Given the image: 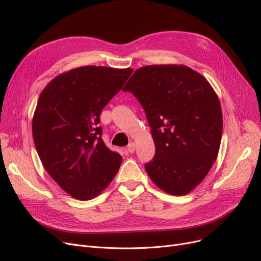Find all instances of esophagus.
<instances>
[{"label": "esophagus", "instance_id": "obj_1", "mask_svg": "<svg viewBox=\"0 0 261 261\" xmlns=\"http://www.w3.org/2000/svg\"><path fill=\"white\" fill-rule=\"evenodd\" d=\"M127 150H128L129 153H133L135 151V144L134 143H130L128 148H127Z\"/></svg>", "mask_w": 261, "mask_h": 261}]
</instances>
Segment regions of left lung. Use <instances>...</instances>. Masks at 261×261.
<instances>
[{
    "instance_id": "left-lung-1",
    "label": "left lung",
    "mask_w": 261,
    "mask_h": 261,
    "mask_svg": "<svg viewBox=\"0 0 261 261\" xmlns=\"http://www.w3.org/2000/svg\"><path fill=\"white\" fill-rule=\"evenodd\" d=\"M123 92L143 106L155 155L145 169L165 193L185 196L207 175L221 144L223 118L218 95L204 76L183 64L136 70Z\"/></svg>"
}]
</instances>
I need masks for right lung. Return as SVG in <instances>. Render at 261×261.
Here are the masks:
<instances>
[{
	"label": "right lung",
	"mask_w": 261,
	"mask_h": 261,
	"mask_svg": "<svg viewBox=\"0 0 261 261\" xmlns=\"http://www.w3.org/2000/svg\"><path fill=\"white\" fill-rule=\"evenodd\" d=\"M133 70L86 65L55 77L41 92L33 138L47 173L77 200L97 197L116 175L121 156L101 139L99 116Z\"/></svg>",
	"instance_id": "1"
}]
</instances>
